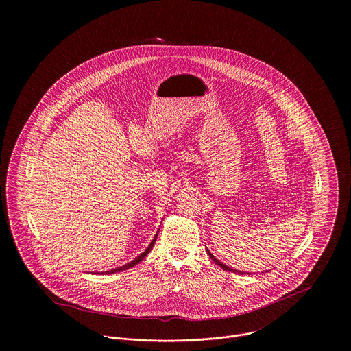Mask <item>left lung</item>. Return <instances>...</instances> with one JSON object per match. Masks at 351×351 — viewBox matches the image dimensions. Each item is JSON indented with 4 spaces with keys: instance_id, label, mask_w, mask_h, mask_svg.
<instances>
[{
    "instance_id": "obj_1",
    "label": "left lung",
    "mask_w": 351,
    "mask_h": 351,
    "mask_svg": "<svg viewBox=\"0 0 351 351\" xmlns=\"http://www.w3.org/2000/svg\"><path fill=\"white\" fill-rule=\"evenodd\" d=\"M207 253H208V254H210V257H211V260H213V261H214V263H215V264H217V265H219V267H221V268H222V269H223V271H230V272H237V274H239V275H240V274H241V275H243V274H244V272H241V271H237V269H232V268H229V267H228V265H225V264H222V263H221V261H219V260H217V258H215V257H214V256H213V254H211V253H210V250H207ZM267 272H268V271H267Z\"/></svg>"
}]
</instances>
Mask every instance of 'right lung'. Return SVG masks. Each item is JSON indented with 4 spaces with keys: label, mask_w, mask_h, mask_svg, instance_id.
Instances as JSON below:
<instances>
[{
    "label": "right lung",
    "mask_w": 351,
    "mask_h": 351,
    "mask_svg": "<svg viewBox=\"0 0 351 351\" xmlns=\"http://www.w3.org/2000/svg\"><path fill=\"white\" fill-rule=\"evenodd\" d=\"M158 232H160V229H158ZM158 232H157V234L154 236V239L152 240V243L148 244V247L144 250V252L138 256V257H136L133 261H130L129 264H126V265H122V267H119V268H115V269H111V271H106V272H101L103 275H107V274H115V272H121V271H125V269H129V268H132V267H134L136 264H138L140 261H143L144 258H145V256L152 252V248L154 247V243H156V240H157V236H158Z\"/></svg>",
    "instance_id": "right-lung-1"
}]
</instances>
